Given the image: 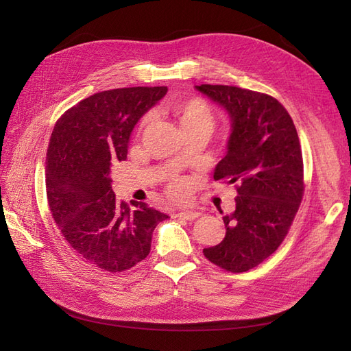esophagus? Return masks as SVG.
Here are the masks:
<instances>
[{
	"mask_svg": "<svg viewBox=\"0 0 351 351\" xmlns=\"http://www.w3.org/2000/svg\"><path fill=\"white\" fill-rule=\"evenodd\" d=\"M177 217L184 218L187 221H193L197 217H200V212H197V210H183V212H180V214H177Z\"/></svg>",
	"mask_w": 351,
	"mask_h": 351,
	"instance_id": "34e87169",
	"label": "esophagus"
}]
</instances>
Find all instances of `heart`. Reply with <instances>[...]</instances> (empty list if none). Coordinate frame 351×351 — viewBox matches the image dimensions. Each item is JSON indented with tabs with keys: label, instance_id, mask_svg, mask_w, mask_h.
Masks as SVG:
<instances>
[{
	"label": "heart",
	"instance_id": "1",
	"mask_svg": "<svg viewBox=\"0 0 351 351\" xmlns=\"http://www.w3.org/2000/svg\"><path fill=\"white\" fill-rule=\"evenodd\" d=\"M176 114L180 119V124L184 129V127L189 125H196V124H210L212 125V112L209 110L208 105L202 101V99H187L182 102L176 107ZM152 120V115L146 117L145 124L149 123ZM171 192L176 196H182L184 195V184L183 183H174L171 187Z\"/></svg>",
	"mask_w": 351,
	"mask_h": 351
}]
</instances>
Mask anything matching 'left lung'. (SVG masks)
<instances>
[{
  "instance_id": "1",
  "label": "left lung",
  "mask_w": 351,
  "mask_h": 351,
  "mask_svg": "<svg viewBox=\"0 0 351 351\" xmlns=\"http://www.w3.org/2000/svg\"><path fill=\"white\" fill-rule=\"evenodd\" d=\"M196 89L224 108L231 133L215 180L237 184L236 209L222 217L226 237L204 249L230 272L258 267L278 249L303 197V158L290 114L269 95L224 84Z\"/></svg>"
}]
</instances>
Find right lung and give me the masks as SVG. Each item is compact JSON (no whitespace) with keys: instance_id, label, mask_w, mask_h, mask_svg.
<instances>
[{"instance_id":"add662e5","label":"right lung","mask_w":351,"mask_h":351,"mask_svg":"<svg viewBox=\"0 0 351 351\" xmlns=\"http://www.w3.org/2000/svg\"><path fill=\"white\" fill-rule=\"evenodd\" d=\"M165 86L95 93L60 117L47 152L49 210L80 258L110 272L130 269L151 252L168 218L145 202L115 200L111 167L124 161L134 125L165 97Z\"/></svg>"}]
</instances>
